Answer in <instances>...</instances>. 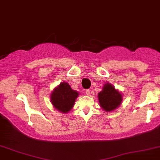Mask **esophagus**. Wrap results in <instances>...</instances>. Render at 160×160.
<instances>
[{"instance_id": "esophagus-1", "label": "esophagus", "mask_w": 160, "mask_h": 160, "mask_svg": "<svg viewBox=\"0 0 160 160\" xmlns=\"http://www.w3.org/2000/svg\"><path fill=\"white\" fill-rule=\"evenodd\" d=\"M85 92H86V95H89V94H90V90H86V91H85Z\"/></svg>"}]
</instances>
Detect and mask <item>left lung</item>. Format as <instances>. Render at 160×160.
<instances>
[{
	"mask_svg": "<svg viewBox=\"0 0 160 160\" xmlns=\"http://www.w3.org/2000/svg\"><path fill=\"white\" fill-rule=\"evenodd\" d=\"M98 100L100 107L106 112H112L118 108L122 102L123 95L113 85L106 82L102 91L98 93Z\"/></svg>",
	"mask_w": 160,
	"mask_h": 160,
	"instance_id": "obj_1",
	"label": "left lung"
}]
</instances>
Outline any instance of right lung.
I'll return each instance as SVG.
<instances>
[{"mask_svg": "<svg viewBox=\"0 0 160 160\" xmlns=\"http://www.w3.org/2000/svg\"><path fill=\"white\" fill-rule=\"evenodd\" d=\"M79 92L73 90L69 83L62 82L51 92L50 99L53 108L62 113L67 114L74 107Z\"/></svg>", "mask_w": 160, "mask_h": 160, "instance_id": "add662e5", "label": "right lung"}]
</instances>
